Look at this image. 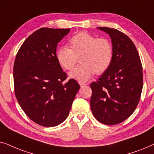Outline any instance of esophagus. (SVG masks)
I'll return each instance as SVG.
<instances>
[{
    "mask_svg": "<svg viewBox=\"0 0 154 154\" xmlns=\"http://www.w3.org/2000/svg\"><path fill=\"white\" fill-rule=\"evenodd\" d=\"M79 84H80V85L81 86V87H84V86H85V85H88L87 83H82V82H79Z\"/></svg>",
    "mask_w": 154,
    "mask_h": 154,
    "instance_id": "obj_1",
    "label": "esophagus"
}]
</instances>
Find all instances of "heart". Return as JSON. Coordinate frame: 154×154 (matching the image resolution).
Returning <instances> with one entry per match:
<instances>
[{
    "mask_svg": "<svg viewBox=\"0 0 154 154\" xmlns=\"http://www.w3.org/2000/svg\"><path fill=\"white\" fill-rule=\"evenodd\" d=\"M70 48L61 47L57 50L56 57L63 69L71 70L79 57L81 65L73 69L69 75L80 82L91 79L94 73L102 74L112 62L113 46L105 38H97L85 31L75 33L69 39Z\"/></svg>",
    "mask_w": 154,
    "mask_h": 154,
    "instance_id": "heart-1",
    "label": "heart"
}]
</instances>
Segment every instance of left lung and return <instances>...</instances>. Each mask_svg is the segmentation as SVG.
<instances>
[{"label":"left lung","instance_id":"left-lung-1","mask_svg":"<svg viewBox=\"0 0 154 154\" xmlns=\"http://www.w3.org/2000/svg\"><path fill=\"white\" fill-rule=\"evenodd\" d=\"M112 42V62L97 82L90 85V108L100 123L119 124L130 117L140 102L143 88L142 66L132 40L121 31L99 27Z\"/></svg>","mask_w":154,"mask_h":154}]
</instances>
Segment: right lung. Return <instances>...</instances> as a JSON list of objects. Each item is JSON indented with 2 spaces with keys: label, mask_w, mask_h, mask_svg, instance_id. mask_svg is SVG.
Returning <instances> with one entry per match:
<instances>
[{
  "label": "right lung",
  "mask_w": 154,
  "mask_h": 154,
  "mask_svg": "<svg viewBox=\"0 0 154 154\" xmlns=\"http://www.w3.org/2000/svg\"><path fill=\"white\" fill-rule=\"evenodd\" d=\"M70 29L41 28L18 50L13 67L14 93L21 108L35 123L54 127L69 114L80 85L67 75L56 57L57 43Z\"/></svg>",
  "instance_id": "obj_1"
}]
</instances>
